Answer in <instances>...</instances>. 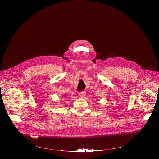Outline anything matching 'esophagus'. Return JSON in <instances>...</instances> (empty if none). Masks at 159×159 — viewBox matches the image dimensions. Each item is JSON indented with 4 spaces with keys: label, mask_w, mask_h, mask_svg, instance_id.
<instances>
[{
    "label": "esophagus",
    "mask_w": 159,
    "mask_h": 159,
    "mask_svg": "<svg viewBox=\"0 0 159 159\" xmlns=\"http://www.w3.org/2000/svg\"><path fill=\"white\" fill-rule=\"evenodd\" d=\"M85 95H86V93H85V91H82V92H80V93H79V96H80V98H84V97L85 96Z\"/></svg>",
    "instance_id": "esophagus-1"
}]
</instances>
